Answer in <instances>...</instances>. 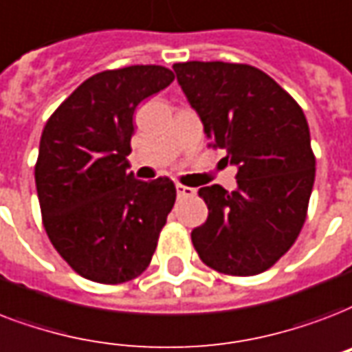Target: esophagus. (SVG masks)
I'll return each instance as SVG.
<instances>
[{"label": "esophagus", "instance_id": "34e87169", "mask_svg": "<svg viewBox=\"0 0 352 352\" xmlns=\"http://www.w3.org/2000/svg\"><path fill=\"white\" fill-rule=\"evenodd\" d=\"M175 188H177V195H179V197H192V195L195 194L194 188L184 186V184H175Z\"/></svg>", "mask_w": 352, "mask_h": 352}]
</instances>
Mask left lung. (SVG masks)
<instances>
[{"label":"left lung","instance_id":"left-lung-1","mask_svg":"<svg viewBox=\"0 0 352 352\" xmlns=\"http://www.w3.org/2000/svg\"><path fill=\"white\" fill-rule=\"evenodd\" d=\"M206 138L236 166L238 186L199 188L208 218L192 230L201 260L249 277L270 270L301 232L316 177L301 107L262 69L248 64H173Z\"/></svg>","mask_w":352,"mask_h":352}]
</instances>
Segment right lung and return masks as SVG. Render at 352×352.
Returning a JSON list of instances; mask_svg holds the SVG:
<instances>
[{"label":"right lung","instance_id":"right-lung-1","mask_svg":"<svg viewBox=\"0 0 352 352\" xmlns=\"http://www.w3.org/2000/svg\"><path fill=\"white\" fill-rule=\"evenodd\" d=\"M175 79L164 66L92 75L47 120L34 181L45 232L80 277L127 283L146 270L173 208L170 179L129 171L136 107Z\"/></svg>","mask_w":352,"mask_h":352}]
</instances>
